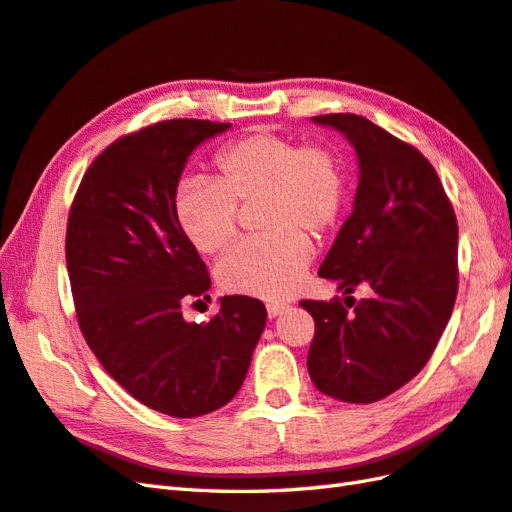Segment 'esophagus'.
Listing matches in <instances>:
<instances>
[{"instance_id": "34e87169", "label": "esophagus", "mask_w": 512, "mask_h": 512, "mask_svg": "<svg viewBox=\"0 0 512 512\" xmlns=\"http://www.w3.org/2000/svg\"><path fill=\"white\" fill-rule=\"evenodd\" d=\"M286 308H288L286 303H277V301H270V303H266V312H268V317H270V319H275L277 314H281V312H284Z\"/></svg>"}]
</instances>
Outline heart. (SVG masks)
<instances>
[{
    "label": "heart",
    "mask_w": 512,
    "mask_h": 512,
    "mask_svg": "<svg viewBox=\"0 0 512 512\" xmlns=\"http://www.w3.org/2000/svg\"><path fill=\"white\" fill-rule=\"evenodd\" d=\"M215 182H184L173 198L176 222L204 255L235 242L239 209L255 206L264 235L231 250L217 279L235 295L284 297L310 264L308 235L330 233L343 206V171L323 145H297L275 132H250L215 154Z\"/></svg>",
    "instance_id": "b5f03b06"
}]
</instances>
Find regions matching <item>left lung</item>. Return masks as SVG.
Listing matches in <instances>:
<instances>
[{
    "label": "left lung",
    "mask_w": 512,
    "mask_h": 512,
    "mask_svg": "<svg viewBox=\"0 0 512 512\" xmlns=\"http://www.w3.org/2000/svg\"><path fill=\"white\" fill-rule=\"evenodd\" d=\"M361 167L354 211L319 277L345 295L303 299L314 319L312 383L325 396L367 405L407 385L427 365L458 297V220L436 169L420 151L356 114H321Z\"/></svg>",
    "instance_id": "obj_1"
}]
</instances>
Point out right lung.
Segmentation results:
<instances>
[{"label":"right lung","mask_w":512,"mask_h":512,"mask_svg":"<svg viewBox=\"0 0 512 512\" xmlns=\"http://www.w3.org/2000/svg\"><path fill=\"white\" fill-rule=\"evenodd\" d=\"M231 123L171 118L105 147L76 189L65 262L76 321L118 385L173 418L224 407L242 387L266 325L264 303L222 297L209 323L182 308L211 277L176 222L173 198L191 151Z\"/></svg>","instance_id":"1"}]
</instances>
